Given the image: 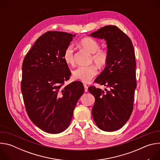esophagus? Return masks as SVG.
I'll return each mask as SVG.
<instances>
[{"mask_svg": "<svg viewBox=\"0 0 160 160\" xmlns=\"http://www.w3.org/2000/svg\"><path fill=\"white\" fill-rule=\"evenodd\" d=\"M83 87H84V90L85 92H88V87L86 84H83Z\"/></svg>", "mask_w": 160, "mask_h": 160, "instance_id": "34e87169", "label": "esophagus"}]
</instances>
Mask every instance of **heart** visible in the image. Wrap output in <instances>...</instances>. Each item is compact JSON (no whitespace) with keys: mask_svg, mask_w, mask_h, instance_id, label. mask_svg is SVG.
<instances>
[{"mask_svg":"<svg viewBox=\"0 0 160 160\" xmlns=\"http://www.w3.org/2000/svg\"><path fill=\"white\" fill-rule=\"evenodd\" d=\"M80 44L85 50L92 53V60L99 66H105L108 61V52L105 49H99V43L95 39L90 37L83 38ZM73 48L72 45H69L64 50L62 59L68 65L74 63ZM98 73L97 67L95 65L80 66L72 72V77L75 80H80L85 83L89 82Z\"/></svg>","mask_w":160,"mask_h":160,"instance_id":"b5f03b06","label":"heart"}]
</instances>
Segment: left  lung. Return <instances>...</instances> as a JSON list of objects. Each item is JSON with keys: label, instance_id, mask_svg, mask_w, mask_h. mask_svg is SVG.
<instances>
[{"label": "left lung", "instance_id": "8db88e82", "mask_svg": "<svg viewBox=\"0 0 160 160\" xmlns=\"http://www.w3.org/2000/svg\"><path fill=\"white\" fill-rule=\"evenodd\" d=\"M104 39L108 61L95 82L106 86L104 90L94 86L88 90L95 98L92 115L101 130L112 132L121 128L129 119L137 86L135 58L130 38L117 27L108 25L90 34Z\"/></svg>", "mask_w": 160, "mask_h": 160}]
</instances>
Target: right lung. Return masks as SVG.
I'll list each match as a JSON object with an SVG mask.
<instances>
[{
    "label": "right lung",
    "mask_w": 160,
    "mask_h": 160,
    "mask_svg": "<svg viewBox=\"0 0 160 160\" xmlns=\"http://www.w3.org/2000/svg\"><path fill=\"white\" fill-rule=\"evenodd\" d=\"M75 34L48 32L25 57L21 89L28 115L39 128L59 133L69 126L75 106L84 92L82 82L63 86L71 73L62 59Z\"/></svg>",
    "instance_id": "right-lung-1"
}]
</instances>
